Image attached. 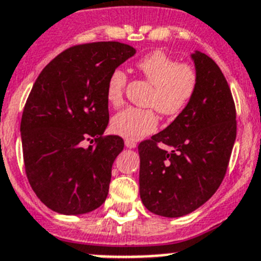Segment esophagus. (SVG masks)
<instances>
[{
	"label": "esophagus",
	"instance_id": "34e87169",
	"mask_svg": "<svg viewBox=\"0 0 261 261\" xmlns=\"http://www.w3.org/2000/svg\"><path fill=\"white\" fill-rule=\"evenodd\" d=\"M125 146L128 147V149H135L136 146H137V143L135 142V141H130V140H125Z\"/></svg>",
	"mask_w": 261,
	"mask_h": 261
}]
</instances>
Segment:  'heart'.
<instances>
[{
	"instance_id": "b5f03b06",
	"label": "heart",
	"mask_w": 261,
	"mask_h": 261,
	"mask_svg": "<svg viewBox=\"0 0 261 261\" xmlns=\"http://www.w3.org/2000/svg\"><path fill=\"white\" fill-rule=\"evenodd\" d=\"M141 75L152 85L147 97V106L155 107L160 114L176 116L181 114L198 89V73L193 66L180 63L162 50L149 53L136 63ZM128 75L115 68L106 83V99L111 106L124 102ZM158 115L154 109L128 107L118 112L111 120L112 132L128 140H141L155 132Z\"/></svg>"
}]
</instances>
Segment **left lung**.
Masks as SVG:
<instances>
[{"mask_svg":"<svg viewBox=\"0 0 261 261\" xmlns=\"http://www.w3.org/2000/svg\"><path fill=\"white\" fill-rule=\"evenodd\" d=\"M191 58L194 98L164 130L138 145L141 199L159 216H185L207 202L225 177L236 141V105L225 76L204 53Z\"/></svg>","mask_w":261,"mask_h":261,"instance_id":"1","label":"left lung"}]
</instances>
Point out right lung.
<instances>
[{
	"label": "right lung",
	"instance_id": "right-lung-1",
	"mask_svg": "<svg viewBox=\"0 0 261 261\" xmlns=\"http://www.w3.org/2000/svg\"><path fill=\"white\" fill-rule=\"evenodd\" d=\"M118 41L71 46L36 79L20 121L27 178L53 211L81 215L103 204L114 160L124 149L119 136H103L109 124L106 83L135 56ZM88 140L93 145L83 147Z\"/></svg>",
	"mask_w": 261,
	"mask_h": 261
}]
</instances>
